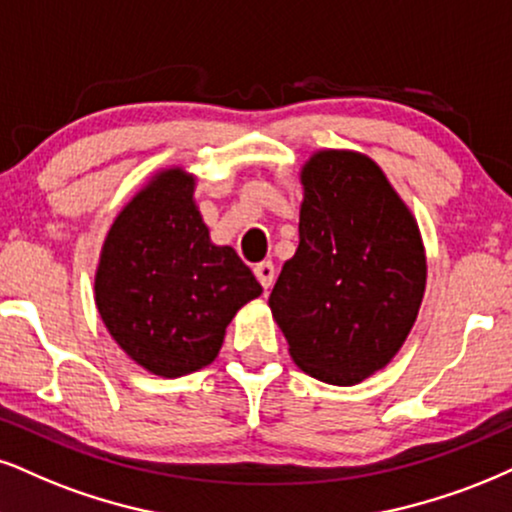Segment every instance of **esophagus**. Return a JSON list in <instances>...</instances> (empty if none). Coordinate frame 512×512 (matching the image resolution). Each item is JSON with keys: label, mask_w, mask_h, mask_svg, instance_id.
<instances>
[{"label": "esophagus", "mask_w": 512, "mask_h": 512, "mask_svg": "<svg viewBox=\"0 0 512 512\" xmlns=\"http://www.w3.org/2000/svg\"><path fill=\"white\" fill-rule=\"evenodd\" d=\"M254 275H256V280L261 282V287L268 289L273 287V282H275V263L273 261H261V263H256L254 266Z\"/></svg>", "instance_id": "1"}]
</instances>
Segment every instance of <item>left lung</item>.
Masks as SVG:
<instances>
[{
  "instance_id": "8db88e82",
  "label": "left lung",
  "mask_w": 512,
  "mask_h": 512,
  "mask_svg": "<svg viewBox=\"0 0 512 512\" xmlns=\"http://www.w3.org/2000/svg\"><path fill=\"white\" fill-rule=\"evenodd\" d=\"M299 249L268 306L294 363L349 387L406 342L425 294L420 230L375 161L327 149L301 170Z\"/></svg>"
}]
</instances>
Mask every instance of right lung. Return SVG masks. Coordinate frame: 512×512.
<instances>
[{
    "label": "right lung",
    "instance_id": "add662e5",
    "mask_svg": "<svg viewBox=\"0 0 512 512\" xmlns=\"http://www.w3.org/2000/svg\"><path fill=\"white\" fill-rule=\"evenodd\" d=\"M232 246H216L194 204V175H156L113 220L94 301L116 344L144 370L180 377L218 356L225 327L261 296Z\"/></svg>",
    "mask_w": 512,
    "mask_h": 512
}]
</instances>
